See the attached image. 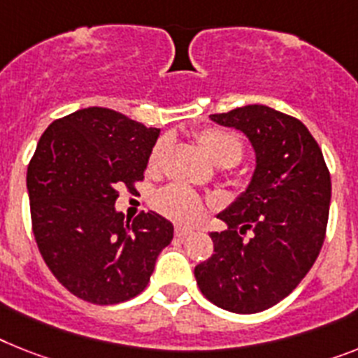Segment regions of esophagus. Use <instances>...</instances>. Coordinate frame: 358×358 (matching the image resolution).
I'll use <instances>...</instances> for the list:
<instances>
[{
    "label": "esophagus",
    "instance_id": "34e87169",
    "mask_svg": "<svg viewBox=\"0 0 358 358\" xmlns=\"http://www.w3.org/2000/svg\"><path fill=\"white\" fill-rule=\"evenodd\" d=\"M188 234H190V230H188V229H182V227H176V238L185 239Z\"/></svg>",
    "mask_w": 358,
    "mask_h": 358
}]
</instances>
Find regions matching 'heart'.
I'll return each instance as SVG.
<instances>
[{"label": "heart", "instance_id": "heart-1", "mask_svg": "<svg viewBox=\"0 0 358 358\" xmlns=\"http://www.w3.org/2000/svg\"><path fill=\"white\" fill-rule=\"evenodd\" d=\"M196 138L203 152L208 155L212 162L217 166H234L243 157V141L236 135L223 128H205L196 133ZM168 141L161 138L152 148L148 166L150 170H157L161 166L162 157L166 153ZM155 208L162 215H166L170 220L182 223V225H192L203 215V201L199 199L197 194L185 188V186H168L155 196Z\"/></svg>", "mask_w": 358, "mask_h": 358}]
</instances>
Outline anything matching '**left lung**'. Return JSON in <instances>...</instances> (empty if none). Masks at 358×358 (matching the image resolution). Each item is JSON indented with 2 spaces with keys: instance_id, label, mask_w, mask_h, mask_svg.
I'll use <instances>...</instances> for the list:
<instances>
[{
  "instance_id": "left-lung-1",
  "label": "left lung",
  "mask_w": 358,
  "mask_h": 358,
  "mask_svg": "<svg viewBox=\"0 0 358 358\" xmlns=\"http://www.w3.org/2000/svg\"><path fill=\"white\" fill-rule=\"evenodd\" d=\"M249 137L256 168L247 190L217 214L214 254L194 271L221 309L252 315L276 306L303 280L326 238L331 177L309 129L268 106L210 115Z\"/></svg>"
}]
</instances>
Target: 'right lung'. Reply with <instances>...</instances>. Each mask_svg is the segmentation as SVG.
I'll return each mask as SVG.
<instances>
[{
  "instance_id": "obj_1",
  "label": "right lung",
  "mask_w": 358,
  "mask_h": 358,
  "mask_svg": "<svg viewBox=\"0 0 358 358\" xmlns=\"http://www.w3.org/2000/svg\"><path fill=\"white\" fill-rule=\"evenodd\" d=\"M161 129L108 108H85L43 131L27 168L32 232L55 278L96 306L146 289L173 225L155 212L115 210L117 188L135 192Z\"/></svg>"
}]
</instances>
